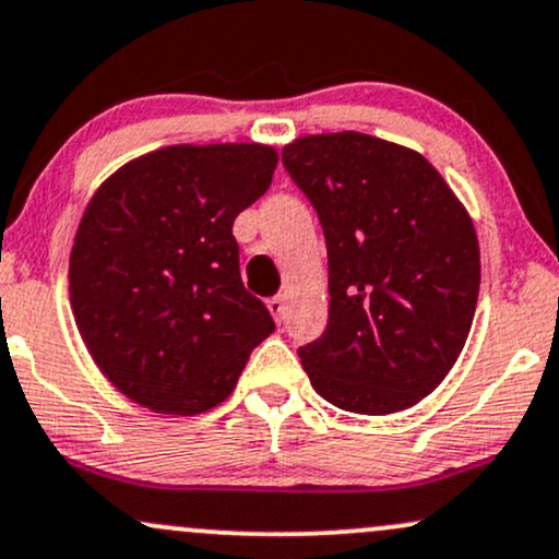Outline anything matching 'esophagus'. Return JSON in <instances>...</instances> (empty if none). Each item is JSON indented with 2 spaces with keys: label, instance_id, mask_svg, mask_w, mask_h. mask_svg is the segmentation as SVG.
Returning <instances> with one entry per match:
<instances>
[{
  "label": "esophagus",
  "instance_id": "1",
  "mask_svg": "<svg viewBox=\"0 0 559 559\" xmlns=\"http://www.w3.org/2000/svg\"><path fill=\"white\" fill-rule=\"evenodd\" d=\"M266 308H269V311H272L274 321L285 319V298H282V295H274V298H269L266 300Z\"/></svg>",
  "mask_w": 559,
  "mask_h": 559
}]
</instances>
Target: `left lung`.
<instances>
[{
	"mask_svg": "<svg viewBox=\"0 0 559 559\" xmlns=\"http://www.w3.org/2000/svg\"><path fill=\"white\" fill-rule=\"evenodd\" d=\"M282 162L330 255V324L298 350L311 386L360 416L413 408L444 382L474 324L471 214L429 159L377 135H300Z\"/></svg>",
	"mask_w": 559,
	"mask_h": 559,
	"instance_id": "left-lung-1",
	"label": "left lung"
}]
</instances>
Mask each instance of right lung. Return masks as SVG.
Here are the masks:
<instances>
[{"label": "right lung", "instance_id": "1", "mask_svg": "<svg viewBox=\"0 0 559 559\" xmlns=\"http://www.w3.org/2000/svg\"><path fill=\"white\" fill-rule=\"evenodd\" d=\"M269 143H177L111 173L70 251V308L85 350L124 397L199 416L233 395L274 332L242 287L233 222L272 186Z\"/></svg>", "mask_w": 559, "mask_h": 559}]
</instances>
